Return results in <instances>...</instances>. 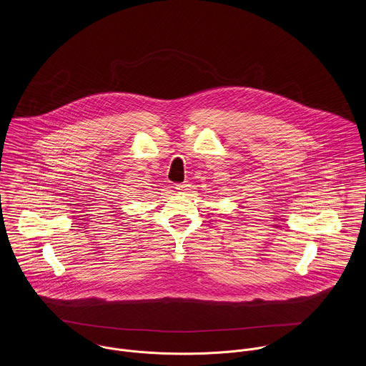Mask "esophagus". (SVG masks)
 Masks as SVG:
<instances>
[{
    "instance_id": "obj_1",
    "label": "esophagus",
    "mask_w": 366,
    "mask_h": 366,
    "mask_svg": "<svg viewBox=\"0 0 366 366\" xmlns=\"http://www.w3.org/2000/svg\"><path fill=\"white\" fill-rule=\"evenodd\" d=\"M174 189H176L179 193H183V192H186V190L189 189V184H186V183H183V184H176Z\"/></svg>"
}]
</instances>
